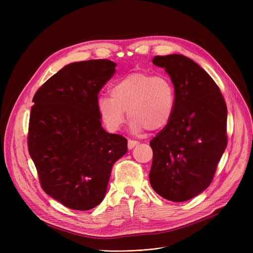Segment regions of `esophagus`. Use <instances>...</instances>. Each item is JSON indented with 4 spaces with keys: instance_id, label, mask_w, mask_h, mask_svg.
I'll list each match as a JSON object with an SVG mask.
<instances>
[{
    "instance_id": "obj_1",
    "label": "esophagus",
    "mask_w": 253,
    "mask_h": 253,
    "mask_svg": "<svg viewBox=\"0 0 253 253\" xmlns=\"http://www.w3.org/2000/svg\"><path fill=\"white\" fill-rule=\"evenodd\" d=\"M139 142L136 141V140H132V139H128V149L129 150H132L133 149L135 145H137Z\"/></svg>"
}]
</instances>
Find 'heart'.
Wrapping results in <instances>:
<instances>
[{"instance_id":"1","label":"heart","mask_w":253,"mask_h":253,"mask_svg":"<svg viewBox=\"0 0 253 253\" xmlns=\"http://www.w3.org/2000/svg\"><path fill=\"white\" fill-rule=\"evenodd\" d=\"M96 105L110 130L116 131L125 123L127 111L135 133L144 129L156 131L164 128L173 115L175 90L165 76L129 73L116 80L111 86V96L100 95Z\"/></svg>"}]
</instances>
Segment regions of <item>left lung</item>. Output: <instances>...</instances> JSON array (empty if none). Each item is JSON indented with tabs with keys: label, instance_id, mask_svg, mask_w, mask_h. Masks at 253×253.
<instances>
[{
	"label": "left lung",
	"instance_id": "obj_1",
	"mask_svg": "<svg viewBox=\"0 0 253 253\" xmlns=\"http://www.w3.org/2000/svg\"><path fill=\"white\" fill-rule=\"evenodd\" d=\"M153 63L169 75L175 106L169 123L150 145L154 191L172 202H184L211 183L227 148V104L212 78L180 54L155 56Z\"/></svg>",
	"mask_w": 253,
	"mask_h": 253
}]
</instances>
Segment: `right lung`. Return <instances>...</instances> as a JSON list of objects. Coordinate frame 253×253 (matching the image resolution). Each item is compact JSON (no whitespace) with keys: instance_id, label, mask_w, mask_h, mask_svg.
I'll return each instance as SVG.
<instances>
[{"instance_id":"right-lung-1","label":"right lung","mask_w":253,"mask_h":253,"mask_svg":"<svg viewBox=\"0 0 253 253\" xmlns=\"http://www.w3.org/2000/svg\"><path fill=\"white\" fill-rule=\"evenodd\" d=\"M116 65L109 59L70 63L33 98L30 156L44 192L71 209L100 204L113 165L128 151L125 137L102 128L96 105Z\"/></svg>"}]
</instances>
